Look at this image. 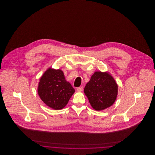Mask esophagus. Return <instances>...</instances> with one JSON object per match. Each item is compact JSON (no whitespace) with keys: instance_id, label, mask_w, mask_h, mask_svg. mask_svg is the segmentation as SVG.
I'll list each match as a JSON object with an SVG mask.
<instances>
[{"instance_id":"esophagus-1","label":"esophagus","mask_w":155,"mask_h":155,"mask_svg":"<svg viewBox=\"0 0 155 155\" xmlns=\"http://www.w3.org/2000/svg\"><path fill=\"white\" fill-rule=\"evenodd\" d=\"M77 90L78 91V92H81L82 90H83V87H78L77 88Z\"/></svg>"}]
</instances>
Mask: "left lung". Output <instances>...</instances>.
Masks as SVG:
<instances>
[{"label":"left lung","instance_id":"obj_1","mask_svg":"<svg viewBox=\"0 0 155 155\" xmlns=\"http://www.w3.org/2000/svg\"><path fill=\"white\" fill-rule=\"evenodd\" d=\"M118 92V86L114 78L107 73L96 71L84 88L91 106L101 111L114 103Z\"/></svg>","mask_w":155,"mask_h":155}]
</instances>
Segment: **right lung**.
Returning <instances> with one entry per match:
<instances>
[{
  "instance_id": "right-lung-1",
  "label": "right lung",
  "mask_w": 155,
  "mask_h": 155,
  "mask_svg": "<svg viewBox=\"0 0 155 155\" xmlns=\"http://www.w3.org/2000/svg\"><path fill=\"white\" fill-rule=\"evenodd\" d=\"M75 92L61 70L49 68L40 79L38 92L41 100L54 110L64 107Z\"/></svg>"
}]
</instances>
